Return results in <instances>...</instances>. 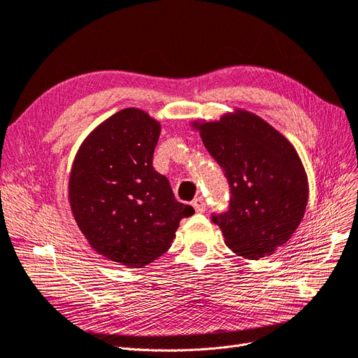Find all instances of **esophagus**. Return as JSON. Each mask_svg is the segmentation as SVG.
I'll return each instance as SVG.
<instances>
[{
	"instance_id": "34e87169",
	"label": "esophagus",
	"mask_w": 358,
	"mask_h": 358,
	"mask_svg": "<svg viewBox=\"0 0 358 358\" xmlns=\"http://www.w3.org/2000/svg\"><path fill=\"white\" fill-rule=\"evenodd\" d=\"M192 205H193V208H194L196 213H199V214L205 213L206 205H205V201L202 199V197H196V199L192 202Z\"/></svg>"
}]
</instances>
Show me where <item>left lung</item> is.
<instances>
[{"instance_id":"8db88e82","label":"left lung","mask_w":358,"mask_h":358,"mask_svg":"<svg viewBox=\"0 0 358 358\" xmlns=\"http://www.w3.org/2000/svg\"><path fill=\"white\" fill-rule=\"evenodd\" d=\"M190 125L230 184V210L213 217L224 242L246 259L274 254L299 227L308 203V177L294 144L241 108Z\"/></svg>"}]
</instances>
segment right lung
Segmentation results:
<instances>
[{"label": "right lung", "instance_id": "obj_1", "mask_svg": "<svg viewBox=\"0 0 358 358\" xmlns=\"http://www.w3.org/2000/svg\"><path fill=\"white\" fill-rule=\"evenodd\" d=\"M159 134L148 112L119 110L85 137L69 176L72 215L90 246L131 268L165 254L180 221L194 214L152 165Z\"/></svg>", "mask_w": 358, "mask_h": 358}]
</instances>
